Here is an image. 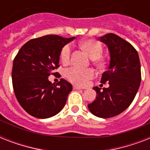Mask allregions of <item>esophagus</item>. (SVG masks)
Listing matches in <instances>:
<instances>
[{"label":"esophagus","mask_w":150,"mask_h":150,"mask_svg":"<svg viewBox=\"0 0 150 150\" xmlns=\"http://www.w3.org/2000/svg\"><path fill=\"white\" fill-rule=\"evenodd\" d=\"M73 89H82V88L79 86H73Z\"/></svg>","instance_id":"1"}]
</instances>
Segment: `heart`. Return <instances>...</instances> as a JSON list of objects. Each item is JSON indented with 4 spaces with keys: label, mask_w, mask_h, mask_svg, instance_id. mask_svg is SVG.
<instances>
[{
    "label": "heart",
    "mask_w": 150,
    "mask_h": 150,
    "mask_svg": "<svg viewBox=\"0 0 150 150\" xmlns=\"http://www.w3.org/2000/svg\"><path fill=\"white\" fill-rule=\"evenodd\" d=\"M81 47L89 54L91 58H93L94 63L96 64H101L102 61L99 57L103 52L102 45L96 40H86L80 43ZM71 55V47L69 44H67L62 48L61 52V58L64 64L70 61ZM95 71L92 68L82 69V68L71 67L67 69L65 71V76L70 82L78 86H86L88 84L89 80L95 76Z\"/></svg>",
    "instance_id": "obj_1"
}]
</instances>
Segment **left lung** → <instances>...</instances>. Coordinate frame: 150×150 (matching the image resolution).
Instances as JSON below:
<instances>
[{"label": "left lung", "instance_id": "1", "mask_svg": "<svg viewBox=\"0 0 150 150\" xmlns=\"http://www.w3.org/2000/svg\"><path fill=\"white\" fill-rule=\"evenodd\" d=\"M110 52L108 70L100 82H108V88L94 87L96 100L88 104L95 116L108 118L125 110L132 103L141 82V67L137 50L116 34L108 33L99 38Z\"/></svg>", "mask_w": 150, "mask_h": 150}]
</instances>
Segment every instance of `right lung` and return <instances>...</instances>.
<instances>
[{
  "instance_id": "add662e5",
  "label": "right lung",
  "mask_w": 150,
  "mask_h": 150,
  "mask_svg": "<svg viewBox=\"0 0 150 150\" xmlns=\"http://www.w3.org/2000/svg\"><path fill=\"white\" fill-rule=\"evenodd\" d=\"M75 38L47 35L33 39L15 56L11 73L13 89L19 104L32 116L48 118L64 107L72 86L64 79L54 85L48 76L57 73L53 71L60 66L61 50Z\"/></svg>"
}]
</instances>
